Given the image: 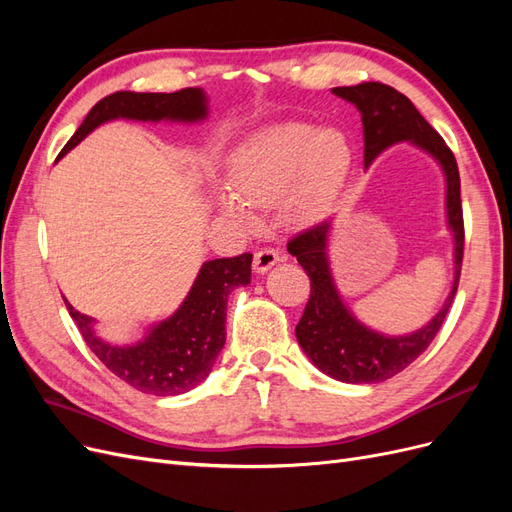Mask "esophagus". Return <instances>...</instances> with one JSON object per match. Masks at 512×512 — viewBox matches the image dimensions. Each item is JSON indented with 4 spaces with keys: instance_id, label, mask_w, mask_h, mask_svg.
Segmentation results:
<instances>
[{
    "instance_id": "34e87169",
    "label": "esophagus",
    "mask_w": 512,
    "mask_h": 512,
    "mask_svg": "<svg viewBox=\"0 0 512 512\" xmlns=\"http://www.w3.org/2000/svg\"><path fill=\"white\" fill-rule=\"evenodd\" d=\"M284 256L275 250H260L254 254V271L256 273H267L273 265H277Z\"/></svg>"
}]
</instances>
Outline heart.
<instances>
[{
  "instance_id": "obj_1",
  "label": "heart",
  "mask_w": 512,
  "mask_h": 512,
  "mask_svg": "<svg viewBox=\"0 0 512 512\" xmlns=\"http://www.w3.org/2000/svg\"><path fill=\"white\" fill-rule=\"evenodd\" d=\"M352 164L354 147L344 130L273 123L230 151L226 177L232 192H218V205L230 218L250 222L247 205L267 207L282 198L288 224H314L342 196Z\"/></svg>"
}]
</instances>
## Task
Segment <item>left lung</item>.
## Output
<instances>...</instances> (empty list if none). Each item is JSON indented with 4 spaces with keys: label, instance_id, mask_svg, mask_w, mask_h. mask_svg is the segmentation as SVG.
Instances as JSON below:
<instances>
[{
    "label": "left lung",
    "instance_id": "8db88e82",
    "mask_svg": "<svg viewBox=\"0 0 512 512\" xmlns=\"http://www.w3.org/2000/svg\"><path fill=\"white\" fill-rule=\"evenodd\" d=\"M333 94L354 104L356 111L361 113L365 168H369L371 162L389 147L410 143L438 162L446 183L444 205L446 226L453 235V284L440 312L412 333H380L352 314L331 271L329 237L333 220L305 230L303 235L288 243V252L297 256L299 265L309 275V284H312L305 312L294 329L299 346L322 374L348 384H374L404 371L427 350L455 299L463 258L459 168L453 151L446 147L442 136L397 89L382 83H361L354 87H335Z\"/></svg>",
    "mask_w": 512,
    "mask_h": 512
}]
</instances>
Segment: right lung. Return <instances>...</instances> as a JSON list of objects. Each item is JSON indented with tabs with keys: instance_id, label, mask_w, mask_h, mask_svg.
Segmentation results:
<instances>
[{
	"instance_id": "right-lung-1",
	"label": "right lung",
	"mask_w": 512,
	"mask_h": 512,
	"mask_svg": "<svg viewBox=\"0 0 512 512\" xmlns=\"http://www.w3.org/2000/svg\"><path fill=\"white\" fill-rule=\"evenodd\" d=\"M207 115L209 98L200 87H188L175 94L117 91L91 108L81 128L61 149L59 158L106 121L200 123ZM250 277L252 254L203 262L183 303L168 318L147 327L145 335L134 344L106 342L98 335L96 318L76 312L68 301L66 307L85 344L117 378L147 395H181L211 374L226 342L228 294L250 284Z\"/></svg>"
}]
</instances>
